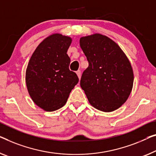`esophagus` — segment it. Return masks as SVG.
<instances>
[{"label":"esophagus","mask_w":156,"mask_h":156,"mask_svg":"<svg viewBox=\"0 0 156 156\" xmlns=\"http://www.w3.org/2000/svg\"><path fill=\"white\" fill-rule=\"evenodd\" d=\"M76 74H77L78 78L80 79L81 77V71L80 70H78L77 71H76Z\"/></svg>","instance_id":"1"}]
</instances>
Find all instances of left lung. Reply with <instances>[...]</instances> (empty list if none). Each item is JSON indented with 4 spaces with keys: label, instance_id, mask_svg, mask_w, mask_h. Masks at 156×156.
<instances>
[{
    "label": "left lung",
    "instance_id": "left-lung-1",
    "mask_svg": "<svg viewBox=\"0 0 156 156\" xmlns=\"http://www.w3.org/2000/svg\"><path fill=\"white\" fill-rule=\"evenodd\" d=\"M80 45L89 63L81 76L80 87L90 104L104 112L120 108L133 87L128 58L117 43L99 34L80 38Z\"/></svg>",
    "mask_w": 156,
    "mask_h": 156
}]
</instances>
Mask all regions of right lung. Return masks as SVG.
<instances>
[{
	"mask_svg": "<svg viewBox=\"0 0 156 156\" xmlns=\"http://www.w3.org/2000/svg\"><path fill=\"white\" fill-rule=\"evenodd\" d=\"M71 42L69 36L50 35L39 44L28 64V92L34 103L46 111L64 106L78 83L76 73L69 68L71 59L66 52Z\"/></svg>",
	"mask_w": 156,
	"mask_h": 156,
	"instance_id": "add662e5",
	"label": "right lung"
}]
</instances>
